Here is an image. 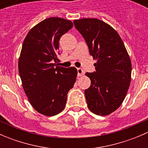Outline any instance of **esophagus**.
Instances as JSON below:
<instances>
[{
  "mask_svg": "<svg viewBox=\"0 0 148 148\" xmlns=\"http://www.w3.org/2000/svg\"><path fill=\"white\" fill-rule=\"evenodd\" d=\"M77 72H78V76L79 77H81L84 74V71L82 68H77Z\"/></svg>",
  "mask_w": 148,
  "mask_h": 148,
  "instance_id": "1",
  "label": "esophagus"
}]
</instances>
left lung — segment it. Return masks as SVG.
<instances>
[{
	"label": "left lung",
	"mask_w": 148,
	"mask_h": 148,
	"mask_svg": "<svg viewBox=\"0 0 148 148\" xmlns=\"http://www.w3.org/2000/svg\"><path fill=\"white\" fill-rule=\"evenodd\" d=\"M89 53L97 59L94 72H87L91 86L84 94L88 108L97 115H107L120 107L131 81L132 64L123 41L112 27L97 18L74 20Z\"/></svg>",
	"instance_id": "1"
}]
</instances>
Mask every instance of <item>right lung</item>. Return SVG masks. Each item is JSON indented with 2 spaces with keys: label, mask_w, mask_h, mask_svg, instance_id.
Listing matches in <instances>:
<instances>
[{
  "label": "right lung",
  "mask_w": 148,
  "mask_h": 148,
  "mask_svg": "<svg viewBox=\"0 0 148 148\" xmlns=\"http://www.w3.org/2000/svg\"><path fill=\"white\" fill-rule=\"evenodd\" d=\"M73 27L62 18H46L36 25L23 41L18 71L23 89L32 107L46 116L64 109L67 94L77 75L75 67L56 66L61 37Z\"/></svg>",
  "instance_id": "obj_1"
}]
</instances>
